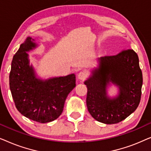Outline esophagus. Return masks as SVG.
I'll use <instances>...</instances> for the list:
<instances>
[{
  "label": "esophagus",
  "mask_w": 151,
  "mask_h": 151,
  "mask_svg": "<svg viewBox=\"0 0 151 151\" xmlns=\"http://www.w3.org/2000/svg\"><path fill=\"white\" fill-rule=\"evenodd\" d=\"M86 78V73L84 71H81L78 73V78L79 80H84Z\"/></svg>",
  "instance_id": "34e87169"
}]
</instances>
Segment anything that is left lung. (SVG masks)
<instances>
[{
	"mask_svg": "<svg viewBox=\"0 0 151 151\" xmlns=\"http://www.w3.org/2000/svg\"><path fill=\"white\" fill-rule=\"evenodd\" d=\"M143 79L138 55L132 49L97 60L88 78L86 106L91 115L106 124H117L129 117L137 108ZM117 86L115 96L108 95V88Z\"/></svg>",
	"mask_w": 151,
	"mask_h": 151,
	"instance_id": "left-lung-1",
	"label": "left lung"
}]
</instances>
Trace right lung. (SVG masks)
<instances>
[{
	"mask_svg": "<svg viewBox=\"0 0 151 151\" xmlns=\"http://www.w3.org/2000/svg\"><path fill=\"white\" fill-rule=\"evenodd\" d=\"M34 39L26 38L14 55L9 87L16 109L24 117L40 123L56 119L62 114L68 95L76 86V75L42 79L30 65L29 52L38 48Z\"/></svg>",
	"mask_w": 151,
	"mask_h": 151,
	"instance_id": "add662e5",
	"label": "right lung"
}]
</instances>
